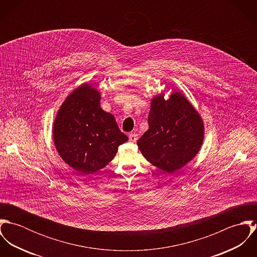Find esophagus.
<instances>
[{"mask_svg":"<svg viewBox=\"0 0 257 257\" xmlns=\"http://www.w3.org/2000/svg\"><path fill=\"white\" fill-rule=\"evenodd\" d=\"M128 139H130V142H131V143H136V142L138 141V135H136V134H131L130 137H128Z\"/></svg>","mask_w":257,"mask_h":257,"instance_id":"34e87169","label":"esophagus"}]
</instances>
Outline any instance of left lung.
<instances>
[{
  "mask_svg": "<svg viewBox=\"0 0 257 257\" xmlns=\"http://www.w3.org/2000/svg\"><path fill=\"white\" fill-rule=\"evenodd\" d=\"M148 125L138 147L148 162L164 172L182 168L202 147L203 119L179 92H173L168 100L164 94L151 100Z\"/></svg>",
  "mask_w": 257,
  "mask_h": 257,
  "instance_id": "left-lung-1",
  "label": "left lung"
}]
</instances>
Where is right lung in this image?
I'll list each match as a JSON object with an SVG mask.
<instances>
[{
	"label": "right lung",
	"mask_w": 257,
	"mask_h": 257,
	"mask_svg": "<svg viewBox=\"0 0 257 257\" xmlns=\"http://www.w3.org/2000/svg\"><path fill=\"white\" fill-rule=\"evenodd\" d=\"M101 95L91 84H82L65 99L53 123V140L60 157L82 174L104 168L117 147L128 138L114 116L101 108Z\"/></svg>",
	"instance_id": "1"
}]
</instances>
